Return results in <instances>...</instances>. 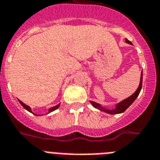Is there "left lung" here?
I'll list each match as a JSON object with an SVG mask.
<instances>
[{
	"label": "left lung",
	"mask_w": 160,
	"mask_h": 160,
	"mask_svg": "<svg viewBox=\"0 0 160 160\" xmlns=\"http://www.w3.org/2000/svg\"><path fill=\"white\" fill-rule=\"evenodd\" d=\"M126 43L132 45V42L130 41H129L128 39H126ZM142 71L141 72V77H140L139 85H138L137 90H136V91L134 92V93L132 94L130 97H129L128 98L124 99L123 101L119 102V103L116 104L113 109H109V108H107V107L104 106V105H101V104L99 103H97V102L92 101H89L90 103L92 104V105L94 108L99 109V110L101 111H103V112H105V113H109V114H118V113H122L128 109L129 107H130V105H131V104L135 101L136 98L138 97V95H139L140 93V91H141L142 89Z\"/></svg>",
	"instance_id": "8db88e82"
}]
</instances>
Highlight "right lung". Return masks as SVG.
Wrapping results in <instances>:
<instances>
[{
  "label": "right lung",
  "instance_id": "add662e5",
  "mask_svg": "<svg viewBox=\"0 0 160 160\" xmlns=\"http://www.w3.org/2000/svg\"><path fill=\"white\" fill-rule=\"evenodd\" d=\"M18 101H19V102H20V104H21V105H22V106L24 107V109H26V110H27V111H29V112H30V113H33V114L36 115V116H42V115H43V114H36V113H33V111H32L31 108H30V107L29 106V105H26V104H24V103H23V102H22V101H21L20 100H18ZM59 106H60V103H59V105H55V106L51 107V108H50V109H48V111H47V113H51V112H53V111H55V109H58V108H59Z\"/></svg>",
  "mask_w": 160,
  "mask_h": 160
}]
</instances>
